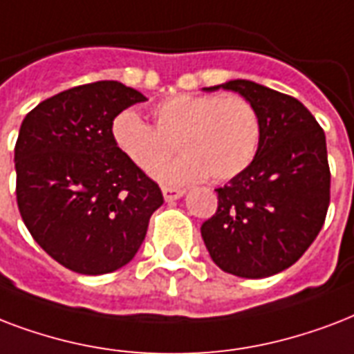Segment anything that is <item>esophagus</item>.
Returning <instances> with one entry per match:
<instances>
[{
    "mask_svg": "<svg viewBox=\"0 0 354 354\" xmlns=\"http://www.w3.org/2000/svg\"><path fill=\"white\" fill-rule=\"evenodd\" d=\"M162 196L166 201H175V199H179V197L185 196V190H180V188H169V186H164L162 188Z\"/></svg>",
    "mask_w": 354,
    "mask_h": 354,
    "instance_id": "1",
    "label": "esophagus"
}]
</instances>
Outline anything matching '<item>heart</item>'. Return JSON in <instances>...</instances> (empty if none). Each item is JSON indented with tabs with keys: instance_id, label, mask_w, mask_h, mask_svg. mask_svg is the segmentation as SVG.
<instances>
[{
	"instance_id": "1",
	"label": "heart",
	"mask_w": 354,
	"mask_h": 354,
	"mask_svg": "<svg viewBox=\"0 0 354 354\" xmlns=\"http://www.w3.org/2000/svg\"><path fill=\"white\" fill-rule=\"evenodd\" d=\"M153 123L123 111L112 122V138L125 157L151 171L171 156L177 143L185 153L155 170V177L183 185L210 177L229 180L253 162L262 138L257 106L242 95L183 94L153 106Z\"/></svg>"
}]
</instances>
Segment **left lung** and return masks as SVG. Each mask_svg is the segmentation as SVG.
<instances>
[{"label":"left lung","instance_id":"1","mask_svg":"<svg viewBox=\"0 0 354 354\" xmlns=\"http://www.w3.org/2000/svg\"><path fill=\"white\" fill-rule=\"evenodd\" d=\"M243 95L262 122L257 157L218 188V210L201 225L210 259L227 273L264 279L303 257L330 201L325 133L301 101L245 79L208 86Z\"/></svg>","mask_w":354,"mask_h":354}]
</instances>
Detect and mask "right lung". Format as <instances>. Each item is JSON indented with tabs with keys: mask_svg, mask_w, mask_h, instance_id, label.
I'll return each mask as SVG.
<instances>
[{
	"mask_svg": "<svg viewBox=\"0 0 354 354\" xmlns=\"http://www.w3.org/2000/svg\"><path fill=\"white\" fill-rule=\"evenodd\" d=\"M147 101L118 81L64 90L21 122L16 201L35 242L68 270L103 275L133 260L164 203L112 138L114 118Z\"/></svg>",
	"mask_w": 354,
	"mask_h": 354,
	"instance_id": "obj_1",
	"label": "right lung"
}]
</instances>
